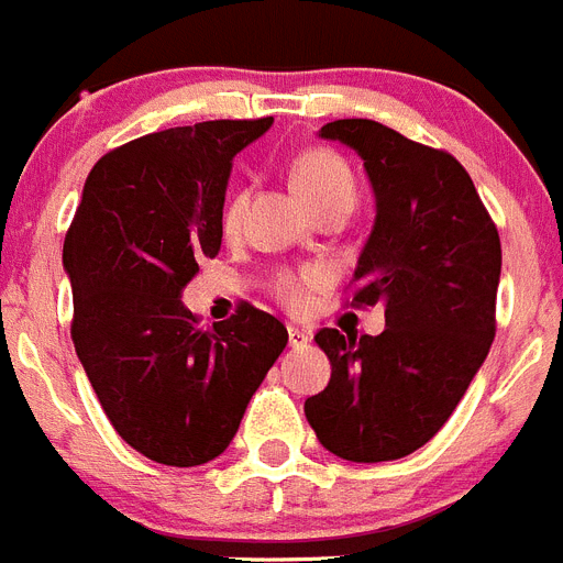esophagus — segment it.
I'll return each instance as SVG.
<instances>
[{
	"label": "esophagus",
	"instance_id": "34e87169",
	"mask_svg": "<svg viewBox=\"0 0 563 563\" xmlns=\"http://www.w3.org/2000/svg\"><path fill=\"white\" fill-rule=\"evenodd\" d=\"M306 342H309V334H306V331L297 329V325H288V345H291V349H302Z\"/></svg>",
	"mask_w": 563,
	"mask_h": 563
}]
</instances>
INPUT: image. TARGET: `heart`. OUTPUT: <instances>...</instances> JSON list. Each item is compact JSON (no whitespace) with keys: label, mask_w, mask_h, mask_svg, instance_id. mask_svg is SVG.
Segmentation results:
<instances>
[{"label":"heart","mask_w":563,"mask_h":563,"mask_svg":"<svg viewBox=\"0 0 563 563\" xmlns=\"http://www.w3.org/2000/svg\"><path fill=\"white\" fill-rule=\"evenodd\" d=\"M291 184L297 195L309 203L314 212L329 207H354L356 180L351 166L331 150H302L291 161ZM241 195H232L223 209V227L232 229L241 214ZM314 283L311 272L302 275H280L275 283V291L286 306H300L306 300V288Z\"/></svg>","instance_id":"1"}]
</instances>
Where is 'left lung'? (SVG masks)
Instances as JSON below:
<instances>
[{
    "label": "left lung",
    "instance_id": "1",
    "mask_svg": "<svg viewBox=\"0 0 563 563\" xmlns=\"http://www.w3.org/2000/svg\"><path fill=\"white\" fill-rule=\"evenodd\" d=\"M320 139L365 164L376 218L354 268L356 306H385V331H317L331 360L306 419L325 451L390 462L437 437L496 336L501 241L453 155L368 119H340Z\"/></svg>",
    "mask_w": 563,
    "mask_h": 563
}]
</instances>
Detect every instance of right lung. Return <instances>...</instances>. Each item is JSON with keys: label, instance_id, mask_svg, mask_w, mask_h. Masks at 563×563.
I'll list each match as a JSON object with an SVG mask.
<instances>
[{"label": "right lung", "instance_id": "add662e5", "mask_svg": "<svg viewBox=\"0 0 563 563\" xmlns=\"http://www.w3.org/2000/svg\"><path fill=\"white\" fill-rule=\"evenodd\" d=\"M272 121H200L112 150L65 238L78 360L119 437L158 464L221 456L288 342L249 302L209 331L180 302L200 257L221 252L232 158Z\"/></svg>", "mask_w": 563, "mask_h": 563}]
</instances>
